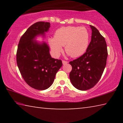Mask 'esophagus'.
I'll list each match as a JSON object with an SVG mask.
<instances>
[{
	"instance_id": "esophagus-1",
	"label": "esophagus",
	"mask_w": 123,
	"mask_h": 123,
	"mask_svg": "<svg viewBox=\"0 0 123 123\" xmlns=\"http://www.w3.org/2000/svg\"><path fill=\"white\" fill-rule=\"evenodd\" d=\"M68 63L67 61H64V60H62V63H63V64H66Z\"/></svg>"
}]
</instances>
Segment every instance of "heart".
Returning <instances> with one entry per match:
<instances>
[{
  "mask_svg": "<svg viewBox=\"0 0 123 123\" xmlns=\"http://www.w3.org/2000/svg\"><path fill=\"white\" fill-rule=\"evenodd\" d=\"M49 44L54 54L59 56L64 46L66 53L75 58L82 56L88 48L89 33L84 26H68L56 31L55 37L49 38Z\"/></svg>",
  "mask_w": 123,
  "mask_h": 123,
  "instance_id": "1",
  "label": "heart"
}]
</instances>
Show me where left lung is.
Masks as SVG:
<instances>
[{"mask_svg": "<svg viewBox=\"0 0 123 123\" xmlns=\"http://www.w3.org/2000/svg\"><path fill=\"white\" fill-rule=\"evenodd\" d=\"M90 26L92 31L91 41L86 53L69 62L72 67L70 81L81 91L91 89L98 82L106 65L108 55L105 38L96 28Z\"/></svg>", "mask_w": 123, "mask_h": 123, "instance_id": "left-lung-1", "label": "left lung"}]
</instances>
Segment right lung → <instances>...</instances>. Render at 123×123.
I'll use <instances>...</instances> for the list:
<instances>
[{
	"mask_svg": "<svg viewBox=\"0 0 123 123\" xmlns=\"http://www.w3.org/2000/svg\"><path fill=\"white\" fill-rule=\"evenodd\" d=\"M49 27V22L32 24L20 37L17 50V63L22 76L29 86L38 90H44L53 84L62 66L61 60L51 57L46 43L33 41L37 35H44Z\"/></svg>",
	"mask_w": 123,
	"mask_h": 123,
	"instance_id": "right-lung-1",
	"label": "right lung"
}]
</instances>
